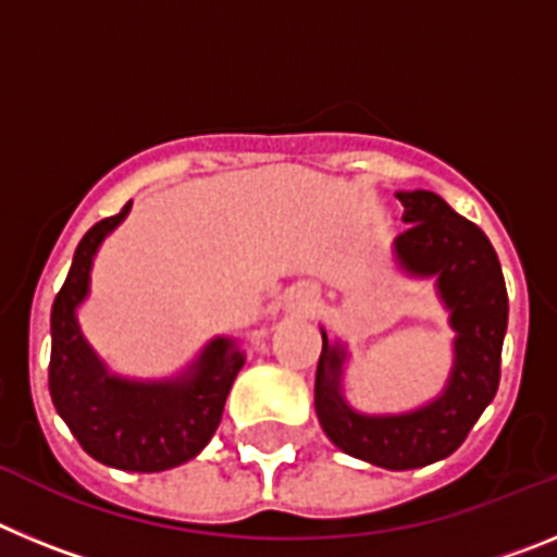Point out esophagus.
Here are the masks:
<instances>
[{
  "mask_svg": "<svg viewBox=\"0 0 557 557\" xmlns=\"http://www.w3.org/2000/svg\"><path fill=\"white\" fill-rule=\"evenodd\" d=\"M284 307H287L289 314L312 318V314L321 309V293H318V287L309 282L293 284V287L284 293Z\"/></svg>",
  "mask_w": 557,
  "mask_h": 557,
  "instance_id": "obj_1",
  "label": "esophagus"
}]
</instances>
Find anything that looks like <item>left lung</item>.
<instances>
[{
  "mask_svg": "<svg viewBox=\"0 0 557 557\" xmlns=\"http://www.w3.org/2000/svg\"><path fill=\"white\" fill-rule=\"evenodd\" d=\"M410 228L396 239L398 262L410 273L437 275L451 309L455 371L437 401L410 416L368 418L339 398L343 351L329 346L314 376V410L337 449L382 469L407 471L444 460L462 446L482 410L494 401L508 332V289L499 256L480 225L460 218L435 191H398Z\"/></svg>",
  "mask_w": 557,
  "mask_h": 557,
  "instance_id": "obj_1",
  "label": "left lung"
}]
</instances>
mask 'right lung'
Here are the masks:
<instances>
[{
	"instance_id": "add662e5",
	"label": "right lung",
	"mask_w": 557,
	"mask_h": 557,
	"mask_svg": "<svg viewBox=\"0 0 557 557\" xmlns=\"http://www.w3.org/2000/svg\"><path fill=\"white\" fill-rule=\"evenodd\" d=\"M127 209L131 200L120 214L91 225L77 245L66 282L52 304L49 393L77 444L95 460L150 474L191 460L209 444L245 357L231 339H214L184 382L133 385L108 376L77 329L75 307L86 298L97 245L125 220Z\"/></svg>"
}]
</instances>
